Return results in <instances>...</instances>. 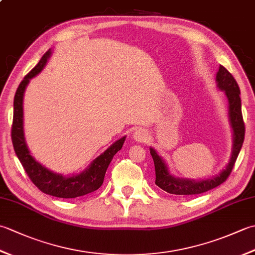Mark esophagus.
<instances>
[{"label": "esophagus", "instance_id": "esophagus-1", "mask_svg": "<svg viewBox=\"0 0 255 255\" xmlns=\"http://www.w3.org/2000/svg\"><path fill=\"white\" fill-rule=\"evenodd\" d=\"M149 139V133L145 129L139 128L133 132V140L136 142H145Z\"/></svg>", "mask_w": 255, "mask_h": 255}]
</instances>
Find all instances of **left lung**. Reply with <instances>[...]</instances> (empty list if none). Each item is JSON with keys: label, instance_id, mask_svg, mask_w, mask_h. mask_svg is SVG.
I'll return each mask as SVG.
<instances>
[{"label": "left lung", "instance_id": "1", "mask_svg": "<svg viewBox=\"0 0 255 255\" xmlns=\"http://www.w3.org/2000/svg\"><path fill=\"white\" fill-rule=\"evenodd\" d=\"M216 83H217L218 90L223 91L227 100H228V117L230 127L232 129V149L230 160L225 166V169L221 170L218 174L204 178V180L195 181L173 175L165 161L162 159V156L159 155L155 149L150 147V153L152 155L155 167V184L167 193L175 195H196L207 192L209 189H213L223 184L227 180V177L230 175L232 167L236 163L243 140H245L246 132L241 112L240 89L232 74L223 66H219L218 72L216 74Z\"/></svg>", "mask_w": 255, "mask_h": 255}]
</instances>
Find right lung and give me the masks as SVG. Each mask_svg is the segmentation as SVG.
<instances>
[{
  "label": "right lung",
  "instance_id": "1",
  "mask_svg": "<svg viewBox=\"0 0 255 255\" xmlns=\"http://www.w3.org/2000/svg\"><path fill=\"white\" fill-rule=\"evenodd\" d=\"M51 55L52 50L49 49L41 57L37 66L21 81L16 91L14 97L12 142L15 153L24 170L28 174L31 182L42 193L59 198H75L94 192L102 186L107 167L112 162L113 156L123 148L126 136L116 140L104 152L92 161L86 169L78 174L66 176L60 173L53 172L31 155L27 147L24 133V94L30 80L44 70Z\"/></svg>",
  "mask_w": 255,
  "mask_h": 255
}]
</instances>
